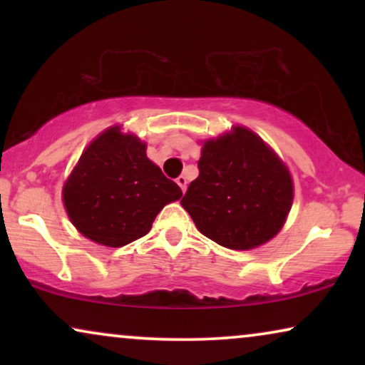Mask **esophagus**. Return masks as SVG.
Returning <instances> with one entry per match:
<instances>
[{"label":"esophagus","mask_w":365,"mask_h":365,"mask_svg":"<svg viewBox=\"0 0 365 365\" xmlns=\"http://www.w3.org/2000/svg\"><path fill=\"white\" fill-rule=\"evenodd\" d=\"M176 182H178V186L182 189V192L186 191V186H187V179H186V176H179V178L176 179Z\"/></svg>","instance_id":"obj_1"}]
</instances>
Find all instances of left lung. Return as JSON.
<instances>
[{
	"label": "left lung",
	"instance_id": "8db88e82",
	"mask_svg": "<svg viewBox=\"0 0 365 365\" xmlns=\"http://www.w3.org/2000/svg\"><path fill=\"white\" fill-rule=\"evenodd\" d=\"M199 176L181 199L201 234L234 251L271 241L294 199L291 173L251 129L204 141Z\"/></svg>",
	"mask_w": 365,
	"mask_h": 365
}]
</instances>
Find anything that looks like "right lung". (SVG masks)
<instances>
[{
    "label": "right lung",
    "mask_w": 365,
    "mask_h": 365,
    "mask_svg": "<svg viewBox=\"0 0 365 365\" xmlns=\"http://www.w3.org/2000/svg\"><path fill=\"white\" fill-rule=\"evenodd\" d=\"M181 196V187L149 161L146 144L119 126L84 149L63 187L73 226L108 247L146 236L159 211Z\"/></svg>",
    "instance_id": "add662e5"
}]
</instances>
